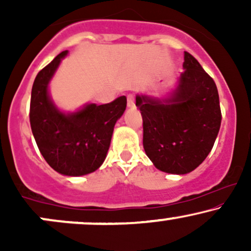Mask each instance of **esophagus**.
I'll return each instance as SVG.
<instances>
[{
	"mask_svg": "<svg viewBox=\"0 0 251 251\" xmlns=\"http://www.w3.org/2000/svg\"><path fill=\"white\" fill-rule=\"evenodd\" d=\"M134 106H135V103H134V97L132 96V94H128V96H127V107L133 108Z\"/></svg>",
	"mask_w": 251,
	"mask_h": 251,
	"instance_id": "esophagus-1",
	"label": "esophagus"
}]
</instances>
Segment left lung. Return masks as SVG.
Here are the masks:
<instances>
[{
  "instance_id": "obj_1",
  "label": "left lung",
  "mask_w": 251,
  "mask_h": 251,
  "mask_svg": "<svg viewBox=\"0 0 251 251\" xmlns=\"http://www.w3.org/2000/svg\"><path fill=\"white\" fill-rule=\"evenodd\" d=\"M184 72L169 97H135L143 117V145L160 171L185 175L204 162L221 127L220 97L212 77L184 51Z\"/></svg>"
}]
</instances>
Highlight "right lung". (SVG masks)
Masks as SVG:
<instances>
[{"label": "right lung", "instance_id": "add662e5", "mask_svg": "<svg viewBox=\"0 0 251 251\" xmlns=\"http://www.w3.org/2000/svg\"><path fill=\"white\" fill-rule=\"evenodd\" d=\"M62 51L37 73L31 88L30 127L40 152L51 169L71 177L88 175L101 166L111 144L114 125L126 109V97L97 105L87 103L75 112L60 111L48 92Z\"/></svg>", "mask_w": 251, "mask_h": 251}]
</instances>
